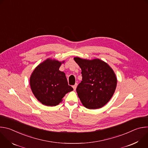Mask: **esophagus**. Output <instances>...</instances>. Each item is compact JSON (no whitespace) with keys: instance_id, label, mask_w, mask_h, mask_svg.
Instances as JSON below:
<instances>
[{"instance_id":"obj_1","label":"esophagus","mask_w":148,"mask_h":148,"mask_svg":"<svg viewBox=\"0 0 148 148\" xmlns=\"http://www.w3.org/2000/svg\"><path fill=\"white\" fill-rule=\"evenodd\" d=\"M77 87V83H75V85H74V86H73V88H74V90H76Z\"/></svg>"}]
</instances>
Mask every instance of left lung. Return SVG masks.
Listing matches in <instances>:
<instances>
[{
  "instance_id": "1",
  "label": "left lung",
  "mask_w": 148,
  "mask_h": 148,
  "mask_svg": "<svg viewBox=\"0 0 148 148\" xmlns=\"http://www.w3.org/2000/svg\"><path fill=\"white\" fill-rule=\"evenodd\" d=\"M74 59L82 71V81L76 89L81 103L88 109L102 107L116 89L117 79L113 70L99 59Z\"/></svg>"
}]
</instances>
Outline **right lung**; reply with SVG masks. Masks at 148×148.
<instances>
[{"instance_id": "right-lung-1", "label": "right lung", "mask_w": 148, "mask_h": 148, "mask_svg": "<svg viewBox=\"0 0 148 148\" xmlns=\"http://www.w3.org/2000/svg\"><path fill=\"white\" fill-rule=\"evenodd\" d=\"M61 64L57 60L47 59L34 69L30 77L34 95L47 106H56L67 93L73 90L69 86L65 73L59 70Z\"/></svg>"}]
</instances>
